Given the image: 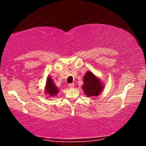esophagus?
Masks as SVG:
<instances>
[{
    "mask_svg": "<svg viewBox=\"0 0 146 146\" xmlns=\"http://www.w3.org/2000/svg\"><path fill=\"white\" fill-rule=\"evenodd\" d=\"M74 86H75L74 83H71V84H68V86H69L70 88H73Z\"/></svg>",
    "mask_w": 146,
    "mask_h": 146,
    "instance_id": "1",
    "label": "esophagus"
}]
</instances>
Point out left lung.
Segmentation results:
<instances>
[{
    "label": "left lung",
    "instance_id": "1",
    "mask_svg": "<svg viewBox=\"0 0 146 146\" xmlns=\"http://www.w3.org/2000/svg\"><path fill=\"white\" fill-rule=\"evenodd\" d=\"M83 82L82 89L87 97L98 96L104 88V85L100 78L89 71L84 76Z\"/></svg>",
    "mask_w": 146,
    "mask_h": 146
}]
</instances>
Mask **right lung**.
Segmentation results:
<instances>
[{"instance_id": "add662e5", "label": "right lung", "mask_w": 146, "mask_h": 146, "mask_svg": "<svg viewBox=\"0 0 146 146\" xmlns=\"http://www.w3.org/2000/svg\"><path fill=\"white\" fill-rule=\"evenodd\" d=\"M44 92L46 94H48L49 97H54L58 94L59 90L58 88L55 85L51 76L48 77L46 79V85L44 87Z\"/></svg>"}]
</instances>
